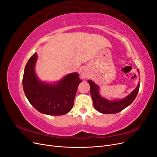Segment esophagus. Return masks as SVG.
I'll return each mask as SVG.
<instances>
[{
  "label": "esophagus",
  "instance_id": "34e87169",
  "mask_svg": "<svg viewBox=\"0 0 157 157\" xmlns=\"http://www.w3.org/2000/svg\"><path fill=\"white\" fill-rule=\"evenodd\" d=\"M87 76H88V73L86 72V71L85 69L82 70V71H81V77H82V78H86Z\"/></svg>",
  "mask_w": 157,
  "mask_h": 157
}]
</instances>
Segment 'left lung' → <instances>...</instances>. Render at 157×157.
<instances>
[{
	"label": "left lung",
	"instance_id": "obj_1",
	"mask_svg": "<svg viewBox=\"0 0 157 157\" xmlns=\"http://www.w3.org/2000/svg\"><path fill=\"white\" fill-rule=\"evenodd\" d=\"M87 82L90 86V94H91L94 108L99 113L103 114H115L122 111L134 101L140 89L139 83L134 91L124 99L110 101L99 96L98 86L94 82L90 80H88Z\"/></svg>",
	"mask_w": 157,
	"mask_h": 157
}]
</instances>
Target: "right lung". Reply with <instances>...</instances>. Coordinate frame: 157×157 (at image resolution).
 Segmentation results:
<instances>
[{
  "label": "right lung",
  "mask_w": 157,
  "mask_h": 157,
  "mask_svg": "<svg viewBox=\"0 0 157 157\" xmlns=\"http://www.w3.org/2000/svg\"><path fill=\"white\" fill-rule=\"evenodd\" d=\"M37 54L27 61L23 77V88L29 103L38 111L48 115H63L73 107L74 99L82 80L77 73L66 75L56 84L38 80L35 72Z\"/></svg>",
  "instance_id": "obj_1"
}]
</instances>
